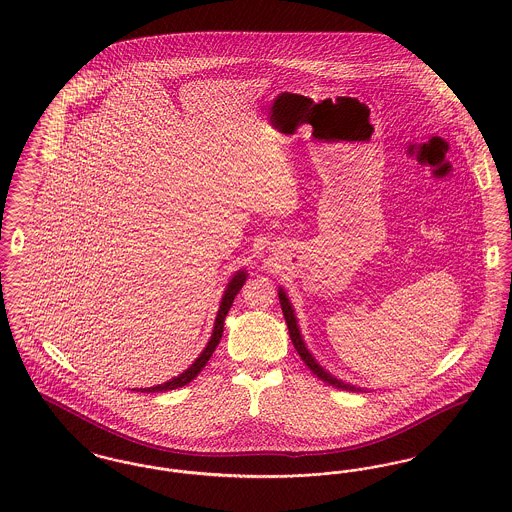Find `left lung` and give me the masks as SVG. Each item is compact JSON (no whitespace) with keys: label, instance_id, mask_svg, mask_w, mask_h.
<instances>
[{"label":"left lung","instance_id":"obj_1","mask_svg":"<svg viewBox=\"0 0 512 512\" xmlns=\"http://www.w3.org/2000/svg\"><path fill=\"white\" fill-rule=\"evenodd\" d=\"M278 297H280V307H282V313H284L288 330H290V338H292L293 347H295V351L299 353V357L303 359V363L309 366V368L313 370V374H317L322 382H326V384H330V386H334V388H340V390L345 391H363L361 388H355V386H351V384H345V382H341L338 378H334L330 372H326L322 366L318 365L317 361H315V357H313V355L309 353V349L305 347L301 334H299V326H297V320H295V315H293L292 303H290L288 295H286L284 290H280Z\"/></svg>","mask_w":512,"mask_h":512}]
</instances>
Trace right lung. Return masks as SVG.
<instances>
[{
  "label": "right lung",
  "mask_w": 512,
  "mask_h": 512,
  "mask_svg": "<svg viewBox=\"0 0 512 512\" xmlns=\"http://www.w3.org/2000/svg\"><path fill=\"white\" fill-rule=\"evenodd\" d=\"M245 278H247L245 270H238V272L232 276V280L228 282V288H226V292L222 295V301H220L219 313H217V318H215V328H213L211 340L207 343V347L203 349V353L195 359L194 365L190 366L188 370H184L180 376H176V378H172L169 382H165V384H159V386H153V388H144L142 393H146V391L147 393H157V391L182 388V386L190 384L195 376L203 370V366L207 365V361L211 359V355L215 353V349H217V345H219L220 338H222V330H224V318H226L230 307H232V303H234V297L242 290Z\"/></svg>",
  "instance_id": "1"
}]
</instances>
